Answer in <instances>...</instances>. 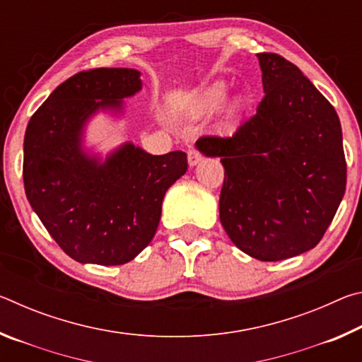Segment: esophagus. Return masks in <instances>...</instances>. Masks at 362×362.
<instances>
[{"label": "esophagus", "mask_w": 362, "mask_h": 362, "mask_svg": "<svg viewBox=\"0 0 362 362\" xmlns=\"http://www.w3.org/2000/svg\"><path fill=\"white\" fill-rule=\"evenodd\" d=\"M199 161H201L199 151L194 150V148L189 150V151H188V164H189V168H194L196 164H198Z\"/></svg>", "instance_id": "esophagus-1"}]
</instances>
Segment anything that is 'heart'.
Returning a JSON list of instances; mask_svg holds the SVG:
<instances>
[{"instance_id":"1","label":"heart","mask_w":362,"mask_h":362,"mask_svg":"<svg viewBox=\"0 0 362 362\" xmlns=\"http://www.w3.org/2000/svg\"><path fill=\"white\" fill-rule=\"evenodd\" d=\"M226 95H228V84L223 81H216L206 86V88L201 90L199 94H196L194 99L189 102L188 115L193 116V118H203V116L216 113L217 110L223 105ZM240 105L241 97H236L228 108V115H235Z\"/></svg>"}]
</instances>
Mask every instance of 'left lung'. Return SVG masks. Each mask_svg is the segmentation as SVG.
<instances>
[{"mask_svg":"<svg viewBox=\"0 0 362 362\" xmlns=\"http://www.w3.org/2000/svg\"><path fill=\"white\" fill-rule=\"evenodd\" d=\"M257 57L265 93L257 113L233 137H201L196 148L225 168L218 211L233 244L278 262L321 241L345 194L346 163L326 97L284 57Z\"/></svg>","mask_w":362,"mask_h":362,"instance_id":"8db88e82","label":"left lung"}]
</instances>
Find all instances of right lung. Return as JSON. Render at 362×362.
Masks as SVG:
<instances>
[{
  "instance_id": "obj_1",
  "label": "right lung",
  "mask_w": 362,
  "mask_h": 362,
  "mask_svg": "<svg viewBox=\"0 0 362 362\" xmlns=\"http://www.w3.org/2000/svg\"><path fill=\"white\" fill-rule=\"evenodd\" d=\"M142 89L134 69H95L66 79L30 118L23 185L32 209L66 255L122 265L155 236L164 194L187 173L183 151L150 155L132 142L105 158L84 146L89 119L124 113Z\"/></svg>"
}]
</instances>
